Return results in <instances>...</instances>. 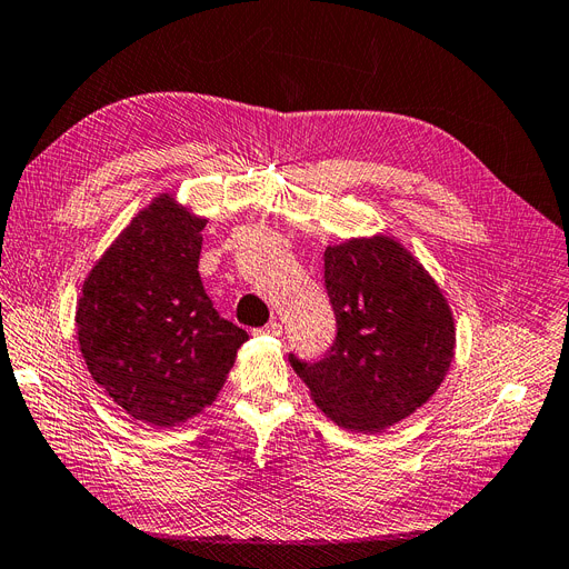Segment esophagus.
Returning <instances> with one entry per match:
<instances>
[{"label": "esophagus", "mask_w": 569, "mask_h": 569, "mask_svg": "<svg viewBox=\"0 0 569 569\" xmlns=\"http://www.w3.org/2000/svg\"><path fill=\"white\" fill-rule=\"evenodd\" d=\"M256 335H270V337H280L282 335V325L278 320L268 322L266 327H261V330H256Z\"/></svg>", "instance_id": "1"}]
</instances>
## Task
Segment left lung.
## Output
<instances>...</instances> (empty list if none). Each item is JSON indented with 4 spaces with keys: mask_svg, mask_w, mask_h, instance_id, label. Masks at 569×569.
<instances>
[{
    "mask_svg": "<svg viewBox=\"0 0 569 569\" xmlns=\"http://www.w3.org/2000/svg\"><path fill=\"white\" fill-rule=\"evenodd\" d=\"M325 287L337 337L320 360L289 363L316 406L343 429L377 435L432 399L451 368V306L393 237H356L325 249Z\"/></svg>",
    "mask_w": 569,
    "mask_h": 569,
    "instance_id": "left-lung-1",
    "label": "left lung"
}]
</instances>
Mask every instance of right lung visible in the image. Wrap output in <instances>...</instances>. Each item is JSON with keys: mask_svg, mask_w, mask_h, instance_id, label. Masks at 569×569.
<instances>
[{"mask_svg": "<svg viewBox=\"0 0 569 569\" xmlns=\"http://www.w3.org/2000/svg\"><path fill=\"white\" fill-rule=\"evenodd\" d=\"M203 226L173 194H159L94 263L78 299V343L92 380L157 429L209 408L249 339L203 291Z\"/></svg>", "mask_w": 569, "mask_h": 569, "instance_id": "right-lung-1", "label": "right lung"}]
</instances>
